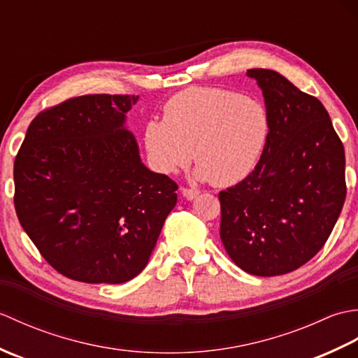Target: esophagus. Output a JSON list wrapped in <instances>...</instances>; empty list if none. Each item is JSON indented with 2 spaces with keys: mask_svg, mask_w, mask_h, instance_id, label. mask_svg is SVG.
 I'll list each match as a JSON object with an SVG mask.
<instances>
[{
  "mask_svg": "<svg viewBox=\"0 0 358 358\" xmlns=\"http://www.w3.org/2000/svg\"><path fill=\"white\" fill-rule=\"evenodd\" d=\"M181 194H183L187 200H192L200 194V191L199 189H192V187H181Z\"/></svg>",
  "mask_w": 358,
  "mask_h": 358,
  "instance_id": "obj_1",
  "label": "esophagus"
}]
</instances>
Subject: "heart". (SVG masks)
I'll list each match as a JSON object with an SVG mask.
<instances>
[{
  "label": "heart",
  "instance_id": "b5f03b06",
  "mask_svg": "<svg viewBox=\"0 0 358 358\" xmlns=\"http://www.w3.org/2000/svg\"><path fill=\"white\" fill-rule=\"evenodd\" d=\"M269 136V112L258 98L189 87L166 103L163 121H149L143 140L155 171L175 173L194 155L196 177L231 186L255 169Z\"/></svg>",
  "mask_w": 358,
  "mask_h": 358
}]
</instances>
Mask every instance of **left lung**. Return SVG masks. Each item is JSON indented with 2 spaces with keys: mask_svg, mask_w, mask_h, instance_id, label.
<instances>
[{
  "mask_svg": "<svg viewBox=\"0 0 358 358\" xmlns=\"http://www.w3.org/2000/svg\"><path fill=\"white\" fill-rule=\"evenodd\" d=\"M263 90L271 136L250 175L218 194L220 238L248 273L273 277L308 263L346 199L345 148L324 106L283 75L249 69Z\"/></svg>",
  "mask_w": 358,
  "mask_h": 358,
  "instance_id": "obj_1",
  "label": "left lung"
}]
</instances>
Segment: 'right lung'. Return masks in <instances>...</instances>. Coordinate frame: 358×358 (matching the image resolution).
Wrapping results in <instances>:
<instances>
[{"mask_svg": "<svg viewBox=\"0 0 358 358\" xmlns=\"http://www.w3.org/2000/svg\"><path fill=\"white\" fill-rule=\"evenodd\" d=\"M136 100L95 94L44 109L15 158L22 229L71 280L118 285L138 275L177 204V183L141 163L124 129Z\"/></svg>", "mask_w": 358, "mask_h": 358, "instance_id": "right-lung-1", "label": "right lung"}]
</instances>
